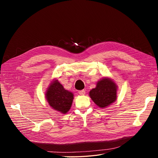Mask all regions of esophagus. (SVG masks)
I'll return each mask as SVG.
<instances>
[{
  "instance_id": "esophagus-1",
  "label": "esophagus",
  "mask_w": 158,
  "mask_h": 158,
  "mask_svg": "<svg viewBox=\"0 0 158 158\" xmlns=\"http://www.w3.org/2000/svg\"><path fill=\"white\" fill-rule=\"evenodd\" d=\"M78 93H79V94L80 95H84L85 94V90H80V91H78Z\"/></svg>"
}]
</instances>
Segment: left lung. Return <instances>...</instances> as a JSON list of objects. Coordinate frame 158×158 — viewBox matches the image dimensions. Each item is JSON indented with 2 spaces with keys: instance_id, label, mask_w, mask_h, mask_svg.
<instances>
[{
  "instance_id": "left-lung-1",
  "label": "left lung",
  "mask_w": 158,
  "mask_h": 158,
  "mask_svg": "<svg viewBox=\"0 0 158 158\" xmlns=\"http://www.w3.org/2000/svg\"><path fill=\"white\" fill-rule=\"evenodd\" d=\"M117 85L111 78H103L97 82L96 87L90 90L89 97L101 108L107 107L117 99Z\"/></svg>"
}]
</instances>
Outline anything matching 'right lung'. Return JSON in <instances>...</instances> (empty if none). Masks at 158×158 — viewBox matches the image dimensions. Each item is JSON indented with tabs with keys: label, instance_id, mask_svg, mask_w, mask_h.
I'll list each match as a JSON object with an SVG mask.
<instances>
[{
	"label": "right lung",
	"instance_id": "right-lung-1",
	"mask_svg": "<svg viewBox=\"0 0 158 158\" xmlns=\"http://www.w3.org/2000/svg\"><path fill=\"white\" fill-rule=\"evenodd\" d=\"M73 94L66 90L58 80H52L47 89L45 98L49 106L63 114L67 113L74 99Z\"/></svg>",
	"mask_w": 158,
	"mask_h": 158
}]
</instances>
